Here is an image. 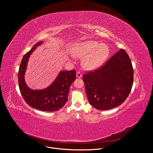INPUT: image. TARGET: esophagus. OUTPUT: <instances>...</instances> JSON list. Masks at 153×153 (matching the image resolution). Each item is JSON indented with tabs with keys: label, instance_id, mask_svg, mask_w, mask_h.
Instances as JSON below:
<instances>
[{
	"label": "esophagus",
	"instance_id": "esophagus-1",
	"mask_svg": "<svg viewBox=\"0 0 153 153\" xmlns=\"http://www.w3.org/2000/svg\"><path fill=\"white\" fill-rule=\"evenodd\" d=\"M76 77H77V78H81V77H82V74L79 72H77V73H76Z\"/></svg>",
	"mask_w": 153,
	"mask_h": 153
}]
</instances>
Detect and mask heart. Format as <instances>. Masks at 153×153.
<instances>
[{
  "instance_id": "heart-1",
  "label": "heart",
  "mask_w": 153,
  "mask_h": 153,
  "mask_svg": "<svg viewBox=\"0 0 153 153\" xmlns=\"http://www.w3.org/2000/svg\"><path fill=\"white\" fill-rule=\"evenodd\" d=\"M74 56L82 58V64L88 70H94L99 68L108 57V46L105 44L89 40L76 44L72 49Z\"/></svg>"
}]
</instances>
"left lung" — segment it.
<instances>
[{
  "label": "left lung",
  "instance_id": "left-lung-1",
  "mask_svg": "<svg viewBox=\"0 0 153 153\" xmlns=\"http://www.w3.org/2000/svg\"><path fill=\"white\" fill-rule=\"evenodd\" d=\"M88 100L99 110L120 105L131 92L134 71L130 58L120 49L100 69L82 76Z\"/></svg>",
  "mask_w": 153,
  "mask_h": 153
}]
</instances>
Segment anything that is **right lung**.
Listing matches in <instances>:
<instances>
[{
    "label": "right lung",
    "mask_w": 153,
    "mask_h": 153,
    "mask_svg": "<svg viewBox=\"0 0 153 153\" xmlns=\"http://www.w3.org/2000/svg\"><path fill=\"white\" fill-rule=\"evenodd\" d=\"M42 42L36 43L22 58L18 72L19 87L25 101L32 108L47 112L57 111L67 102L69 87L76 79V71H61L51 84L44 89L33 90L28 87L25 80L28 61L33 51Z\"/></svg>",
    "instance_id": "right-lung-1"
}]
</instances>
